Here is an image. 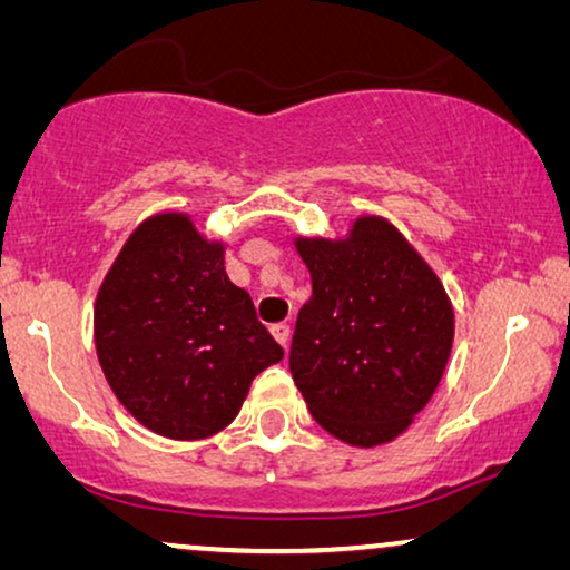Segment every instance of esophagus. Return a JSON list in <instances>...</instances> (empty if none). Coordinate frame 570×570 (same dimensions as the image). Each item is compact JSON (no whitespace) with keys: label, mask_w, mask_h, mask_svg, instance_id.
<instances>
[{"label":"esophagus","mask_w":570,"mask_h":570,"mask_svg":"<svg viewBox=\"0 0 570 570\" xmlns=\"http://www.w3.org/2000/svg\"><path fill=\"white\" fill-rule=\"evenodd\" d=\"M269 332H272V337H275L279 345L287 350V342H291V326H287V324H272Z\"/></svg>","instance_id":"esophagus-1"}]
</instances>
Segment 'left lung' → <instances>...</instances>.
<instances>
[{
    "label": "left lung",
    "mask_w": 570,
    "mask_h": 570,
    "mask_svg": "<svg viewBox=\"0 0 570 570\" xmlns=\"http://www.w3.org/2000/svg\"><path fill=\"white\" fill-rule=\"evenodd\" d=\"M311 298L291 373L308 412L357 449L394 441L431 402L454 345V306L415 246L381 215L345 238L295 236Z\"/></svg>",
    "instance_id": "left-lung-1"
}]
</instances>
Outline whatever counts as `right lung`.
<instances>
[{"label":"right lung","instance_id":"right-lung-1","mask_svg":"<svg viewBox=\"0 0 570 570\" xmlns=\"http://www.w3.org/2000/svg\"><path fill=\"white\" fill-rule=\"evenodd\" d=\"M92 337L124 410L174 441L228 428L256 373L283 361L248 293L225 275V240L176 209L131 230L100 283Z\"/></svg>","mask_w":570,"mask_h":570}]
</instances>
